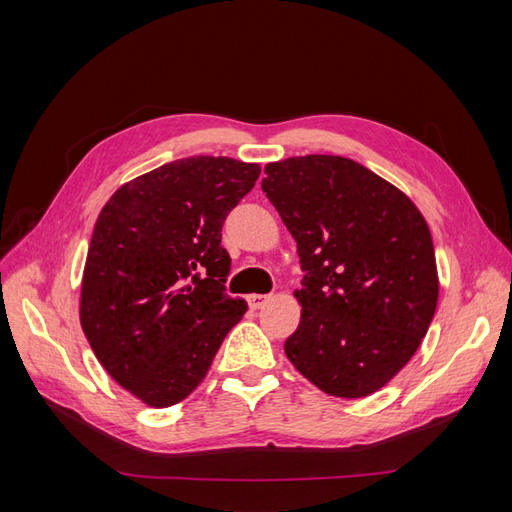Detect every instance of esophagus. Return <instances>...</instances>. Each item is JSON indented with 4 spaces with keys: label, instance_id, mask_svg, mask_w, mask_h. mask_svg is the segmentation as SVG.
I'll use <instances>...</instances> for the list:
<instances>
[{
    "label": "esophagus",
    "instance_id": "obj_1",
    "mask_svg": "<svg viewBox=\"0 0 512 512\" xmlns=\"http://www.w3.org/2000/svg\"><path fill=\"white\" fill-rule=\"evenodd\" d=\"M267 301H269L267 294H256V292H254V294H250V297H247V303H250L252 309H260Z\"/></svg>",
    "mask_w": 512,
    "mask_h": 512
}]
</instances>
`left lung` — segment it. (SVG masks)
Segmentation results:
<instances>
[{
    "mask_svg": "<svg viewBox=\"0 0 512 512\" xmlns=\"http://www.w3.org/2000/svg\"><path fill=\"white\" fill-rule=\"evenodd\" d=\"M265 175L262 192L305 271L286 356L327 395L376 393L412 359L436 314V252L423 213L342 156L271 162Z\"/></svg>",
    "mask_w": 512,
    "mask_h": 512,
    "instance_id": "1",
    "label": "left lung"
}]
</instances>
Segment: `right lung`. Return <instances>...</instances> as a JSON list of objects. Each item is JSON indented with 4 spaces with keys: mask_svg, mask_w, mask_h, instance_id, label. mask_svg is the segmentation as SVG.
I'll return each mask as SVG.
<instances>
[{
    "mask_svg": "<svg viewBox=\"0 0 512 512\" xmlns=\"http://www.w3.org/2000/svg\"><path fill=\"white\" fill-rule=\"evenodd\" d=\"M258 175L232 158L175 160L123 183L98 215L81 327L111 378L151 408L188 397L247 312L224 292L222 226Z\"/></svg>",
    "mask_w": 512,
    "mask_h": 512,
    "instance_id": "add662e5",
    "label": "right lung"
}]
</instances>
